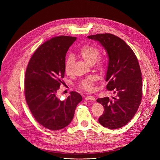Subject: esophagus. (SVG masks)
Wrapping results in <instances>:
<instances>
[{
	"label": "esophagus",
	"instance_id": "1",
	"mask_svg": "<svg viewBox=\"0 0 160 160\" xmlns=\"http://www.w3.org/2000/svg\"><path fill=\"white\" fill-rule=\"evenodd\" d=\"M85 99L86 100H90V101H95V98L94 96H87L85 98Z\"/></svg>",
	"mask_w": 160,
	"mask_h": 160
}]
</instances>
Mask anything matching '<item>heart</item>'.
<instances>
[{
	"label": "heart",
	"instance_id": "1",
	"mask_svg": "<svg viewBox=\"0 0 160 160\" xmlns=\"http://www.w3.org/2000/svg\"><path fill=\"white\" fill-rule=\"evenodd\" d=\"M82 58L89 64H94L99 59L101 52L100 50L90 45H85L83 46L79 51ZM75 62V57L72 54L68 55L64 62V71L68 75H72L73 71V65ZM98 68L100 70L104 68V63L101 61H99ZM98 80V77L96 75H89L82 79L80 82V87L86 90L92 91L94 88V84Z\"/></svg>",
	"mask_w": 160,
	"mask_h": 160
}]
</instances>
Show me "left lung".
<instances>
[{"label": "left lung", "instance_id": "left-lung-1", "mask_svg": "<svg viewBox=\"0 0 160 160\" xmlns=\"http://www.w3.org/2000/svg\"><path fill=\"white\" fill-rule=\"evenodd\" d=\"M87 37L98 41L108 54L106 88L115 94L97 99L104 108L99 122L109 129L121 128L132 119L141 102L142 73L138 58L126 42L116 35L100 33Z\"/></svg>", "mask_w": 160, "mask_h": 160}]
</instances>
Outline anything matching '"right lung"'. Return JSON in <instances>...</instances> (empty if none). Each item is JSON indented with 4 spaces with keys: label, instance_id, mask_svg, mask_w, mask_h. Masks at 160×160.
Masks as SVG:
<instances>
[{
    "label": "right lung",
    "instance_id": "right-lung-1",
    "mask_svg": "<svg viewBox=\"0 0 160 160\" xmlns=\"http://www.w3.org/2000/svg\"><path fill=\"white\" fill-rule=\"evenodd\" d=\"M77 37L59 36L42 44L32 56L26 70L25 94L37 122L45 128L58 130L69 125L82 96L72 92L64 101L56 96L64 77L67 51Z\"/></svg>",
    "mask_w": 160,
    "mask_h": 160
}]
</instances>
